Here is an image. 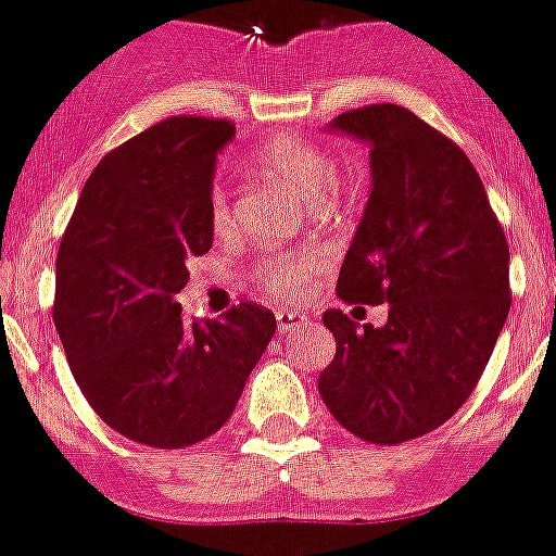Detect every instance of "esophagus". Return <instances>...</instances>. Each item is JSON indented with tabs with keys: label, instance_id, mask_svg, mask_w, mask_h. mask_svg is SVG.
<instances>
[{
	"label": "esophagus",
	"instance_id": "esophagus-1",
	"mask_svg": "<svg viewBox=\"0 0 556 556\" xmlns=\"http://www.w3.org/2000/svg\"><path fill=\"white\" fill-rule=\"evenodd\" d=\"M302 326H307V318H304V315H299V313H277V331L282 337H288V334H295V331L302 329Z\"/></svg>",
	"mask_w": 556,
	"mask_h": 556
}]
</instances>
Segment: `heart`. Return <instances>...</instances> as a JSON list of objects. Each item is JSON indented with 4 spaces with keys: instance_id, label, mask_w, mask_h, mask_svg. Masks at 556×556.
I'll use <instances>...</instances> for the list:
<instances>
[{
    "instance_id": "heart-1",
    "label": "heart",
    "mask_w": 556,
    "mask_h": 556,
    "mask_svg": "<svg viewBox=\"0 0 556 556\" xmlns=\"http://www.w3.org/2000/svg\"><path fill=\"white\" fill-rule=\"evenodd\" d=\"M254 164H257L261 173L277 178L279 184L288 186L293 194H299L313 207L320 205V200L329 194L337 178L331 155L320 144L295 137H277L266 142L254 153ZM211 225H214L216 232L230 227V200H227V191L222 186H214V191H211ZM315 271H318V261L309 257V254L268 257V261H261L254 268L261 285H266L279 299H299L304 282Z\"/></svg>"
}]
</instances>
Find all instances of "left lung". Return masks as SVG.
Wrapping results in <instances>:
<instances>
[{
    "label": "left lung",
    "mask_w": 556,
    "mask_h": 556,
    "mask_svg": "<svg viewBox=\"0 0 556 556\" xmlns=\"http://www.w3.org/2000/svg\"><path fill=\"white\" fill-rule=\"evenodd\" d=\"M329 131L370 144L372 189L337 293L389 304L383 326L324 313L337 354L318 392L372 444L447 422L489 365L510 309V249L464 150L395 103L337 114Z\"/></svg>",
    "instance_id": "left-lung-1"
}]
</instances>
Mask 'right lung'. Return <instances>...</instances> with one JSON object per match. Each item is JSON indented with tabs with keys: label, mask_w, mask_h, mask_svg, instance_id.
Wrapping results in <instances>:
<instances>
[{
	"label": "right lung",
	"mask_w": 556,
	"mask_h": 556,
	"mask_svg": "<svg viewBox=\"0 0 556 556\" xmlns=\"http://www.w3.org/2000/svg\"><path fill=\"white\" fill-rule=\"evenodd\" d=\"M230 121L167 117L101 159L56 252L54 326L98 417L126 439L178 450L230 419L277 318L243 302L186 320V263L214 243L211 191Z\"/></svg>",
	"instance_id": "obj_1"
}]
</instances>
